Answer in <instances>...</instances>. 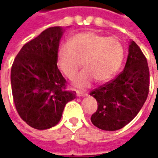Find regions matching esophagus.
Here are the masks:
<instances>
[{
    "instance_id": "esophagus-1",
    "label": "esophagus",
    "mask_w": 158,
    "mask_h": 158,
    "mask_svg": "<svg viewBox=\"0 0 158 158\" xmlns=\"http://www.w3.org/2000/svg\"><path fill=\"white\" fill-rule=\"evenodd\" d=\"M76 94H77V96H85L88 95V93L85 92V91H82V90H76Z\"/></svg>"
}]
</instances>
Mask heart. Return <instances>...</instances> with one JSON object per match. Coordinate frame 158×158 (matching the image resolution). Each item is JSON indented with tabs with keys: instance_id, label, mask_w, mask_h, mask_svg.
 I'll return each instance as SVG.
<instances>
[{
	"instance_id": "1",
	"label": "heart",
	"mask_w": 158,
	"mask_h": 158,
	"mask_svg": "<svg viewBox=\"0 0 158 158\" xmlns=\"http://www.w3.org/2000/svg\"><path fill=\"white\" fill-rule=\"evenodd\" d=\"M124 48L116 37H107L93 32L78 34L70 43L59 48L58 64L69 79L79 69L86 67L74 79L79 87L89 86L95 79L99 82L109 80L122 64Z\"/></svg>"
}]
</instances>
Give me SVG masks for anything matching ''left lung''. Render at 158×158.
<instances>
[{"mask_svg":"<svg viewBox=\"0 0 158 158\" xmlns=\"http://www.w3.org/2000/svg\"><path fill=\"white\" fill-rule=\"evenodd\" d=\"M149 68L146 56L132 40L129 45L123 71L89 93L98 105L90 118L93 124L106 131L123 128L141 109L149 93Z\"/></svg>","mask_w":158,"mask_h":158,"instance_id":"obj_1","label":"left lung"}]
</instances>
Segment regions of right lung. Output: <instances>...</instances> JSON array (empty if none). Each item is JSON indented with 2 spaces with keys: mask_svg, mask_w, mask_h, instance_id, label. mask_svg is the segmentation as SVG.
Wrapping results in <instances>:
<instances>
[{
  "mask_svg": "<svg viewBox=\"0 0 158 158\" xmlns=\"http://www.w3.org/2000/svg\"><path fill=\"white\" fill-rule=\"evenodd\" d=\"M62 27L44 30L23 45L13 61L11 84L17 112L36 129H50L61 120L67 103L76 97L57 68Z\"/></svg>",
  "mask_w": 158,
  "mask_h": 158,
  "instance_id": "add662e5",
  "label": "right lung"
}]
</instances>
